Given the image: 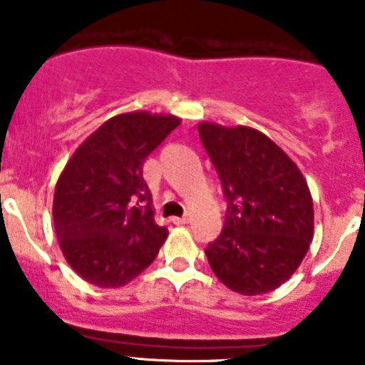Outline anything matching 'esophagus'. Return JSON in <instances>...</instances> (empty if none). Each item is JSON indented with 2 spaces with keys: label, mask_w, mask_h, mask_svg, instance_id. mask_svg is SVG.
Returning <instances> with one entry per match:
<instances>
[{
  "label": "esophagus",
  "mask_w": 365,
  "mask_h": 365,
  "mask_svg": "<svg viewBox=\"0 0 365 365\" xmlns=\"http://www.w3.org/2000/svg\"><path fill=\"white\" fill-rule=\"evenodd\" d=\"M172 221H173V225H188L190 215H185V217H173Z\"/></svg>",
  "instance_id": "obj_1"
}]
</instances>
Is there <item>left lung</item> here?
Listing matches in <instances>:
<instances>
[{"instance_id":"1","label":"left lung","mask_w":365,"mask_h":365,"mask_svg":"<svg viewBox=\"0 0 365 365\" xmlns=\"http://www.w3.org/2000/svg\"><path fill=\"white\" fill-rule=\"evenodd\" d=\"M197 130L230 205L221 235L206 248L208 263L237 294L276 291L302 265L314 235L307 180L254 128L201 122Z\"/></svg>"}]
</instances>
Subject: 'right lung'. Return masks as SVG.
<instances>
[{
  "label": "right lung",
  "instance_id": "right-lung-1",
  "mask_svg": "<svg viewBox=\"0 0 365 365\" xmlns=\"http://www.w3.org/2000/svg\"><path fill=\"white\" fill-rule=\"evenodd\" d=\"M180 124L175 115H115L76 148L54 188L58 245L71 269L91 285L118 289L146 270L168 230L155 222L143 177L148 155Z\"/></svg>",
  "mask_w": 365,
  "mask_h": 365
}]
</instances>
